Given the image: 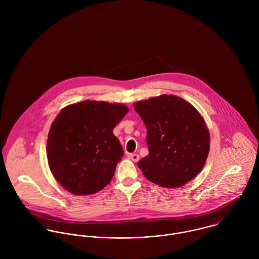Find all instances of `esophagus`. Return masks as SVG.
<instances>
[{
	"instance_id": "1",
	"label": "esophagus",
	"mask_w": 259,
	"mask_h": 259,
	"mask_svg": "<svg viewBox=\"0 0 259 259\" xmlns=\"http://www.w3.org/2000/svg\"><path fill=\"white\" fill-rule=\"evenodd\" d=\"M128 157L133 160V161H135V162H137V161H139V159H140V155L139 154H137V153H132V154H128Z\"/></svg>"
}]
</instances>
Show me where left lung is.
<instances>
[{
    "instance_id": "obj_1",
    "label": "left lung",
    "mask_w": 259,
    "mask_h": 259,
    "mask_svg": "<svg viewBox=\"0 0 259 259\" xmlns=\"http://www.w3.org/2000/svg\"><path fill=\"white\" fill-rule=\"evenodd\" d=\"M148 133V156L138 165L149 182L177 188L193 180L209 152V132L192 105L174 95H161L134 105Z\"/></svg>"
}]
</instances>
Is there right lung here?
I'll return each mask as SVG.
<instances>
[{
  "label": "right lung",
  "mask_w": 259,
  "mask_h": 259,
  "mask_svg": "<svg viewBox=\"0 0 259 259\" xmlns=\"http://www.w3.org/2000/svg\"><path fill=\"white\" fill-rule=\"evenodd\" d=\"M122 104L83 101L64 108L47 142L50 169L75 195L97 193L111 183L123 150L112 131L127 113Z\"/></svg>",
  "instance_id": "obj_1"
}]
</instances>
